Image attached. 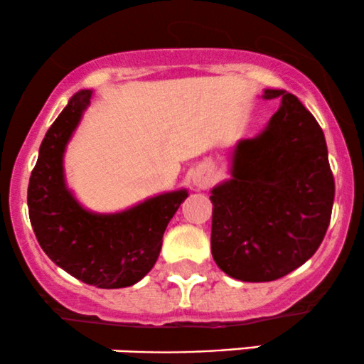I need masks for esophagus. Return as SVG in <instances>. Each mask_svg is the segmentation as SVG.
Returning a JSON list of instances; mask_svg holds the SVG:
<instances>
[{"mask_svg": "<svg viewBox=\"0 0 364 364\" xmlns=\"http://www.w3.org/2000/svg\"><path fill=\"white\" fill-rule=\"evenodd\" d=\"M193 181L198 188H207L208 186V179L203 178V176H195Z\"/></svg>", "mask_w": 364, "mask_h": 364, "instance_id": "esophagus-1", "label": "esophagus"}]
</instances>
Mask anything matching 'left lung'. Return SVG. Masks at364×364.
Masks as SVG:
<instances>
[{"label": "left lung", "mask_w": 364, "mask_h": 364, "mask_svg": "<svg viewBox=\"0 0 364 364\" xmlns=\"http://www.w3.org/2000/svg\"><path fill=\"white\" fill-rule=\"evenodd\" d=\"M257 139L237 144L232 179L212 190V257L243 282L281 279L315 255L332 215L336 181L318 121L296 95Z\"/></svg>", "instance_id": "8db88e82"}]
</instances>
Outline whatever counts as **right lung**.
<instances>
[{
	"instance_id": "1",
	"label": "right lung",
	"mask_w": 364,
	"mask_h": 364,
	"mask_svg": "<svg viewBox=\"0 0 364 364\" xmlns=\"http://www.w3.org/2000/svg\"><path fill=\"white\" fill-rule=\"evenodd\" d=\"M90 95V90L75 94L46 133L28 181V217L41 248L58 267L90 286L119 289L150 272L166 228L188 193L159 195L112 215L78 205L65 186L63 152Z\"/></svg>"
}]
</instances>
